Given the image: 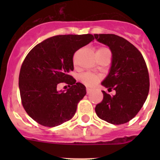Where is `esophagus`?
<instances>
[{
	"mask_svg": "<svg viewBox=\"0 0 160 160\" xmlns=\"http://www.w3.org/2000/svg\"><path fill=\"white\" fill-rule=\"evenodd\" d=\"M91 91H92V90L90 89V88H87V93H88V94H89Z\"/></svg>",
	"mask_w": 160,
	"mask_h": 160,
	"instance_id": "1",
	"label": "esophagus"
}]
</instances>
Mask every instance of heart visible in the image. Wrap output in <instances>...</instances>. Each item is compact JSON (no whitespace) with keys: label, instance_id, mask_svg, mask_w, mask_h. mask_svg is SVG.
Returning a JSON list of instances; mask_svg holds the SVG:
<instances>
[{"label":"heart","instance_id":"b5f03b06","mask_svg":"<svg viewBox=\"0 0 160 160\" xmlns=\"http://www.w3.org/2000/svg\"><path fill=\"white\" fill-rule=\"evenodd\" d=\"M106 49V48H100L98 50H102ZM101 80V77L98 75L90 73V72H85L80 75V80L84 85L88 87H93L98 83Z\"/></svg>","mask_w":160,"mask_h":160}]
</instances>
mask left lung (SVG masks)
<instances>
[{
  "label": "left lung",
  "mask_w": 160,
  "mask_h": 160,
  "mask_svg": "<svg viewBox=\"0 0 160 160\" xmlns=\"http://www.w3.org/2000/svg\"><path fill=\"white\" fill-rule=\"evenodd\" d=\"M95 38L110 48L112 62L108 75L101 83L111 95L103 90V101L95 111L102 120L122 125L132 120L142 108L149 90V76L145 59L135 46L114 34H95Z\"/></svg>",
  "instance_id": "obj_1"
}]
</instances>
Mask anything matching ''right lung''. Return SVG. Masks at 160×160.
<instances>
[{
    "instance_id": "1",
    "label": "right lung",
    "mask_w": 160,
    "mask_h": 160,
    "mask_svg": "<svg viewBox=\"0 0 160 160\" xmlns=\"http://www.w3.org/2000/svg\"><path fill=\"white\" fill-rule=\"evenodd\" d=\"M93 39L91 34L56 35L28 53L21 67L18 86L22 106L38 124L55 127L74 116L87 91L69 72L73 70L75 52ZM62 82L71 85L67 92L57 90Z\"/></svg>"
}]
</instances>
